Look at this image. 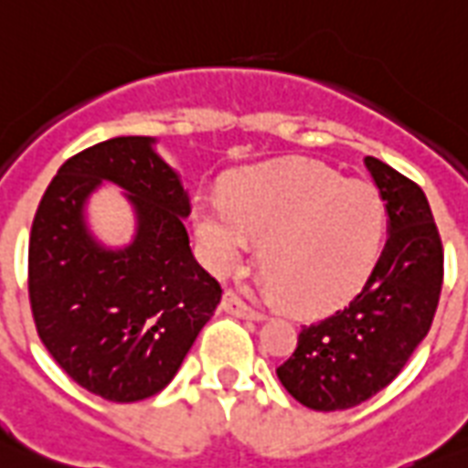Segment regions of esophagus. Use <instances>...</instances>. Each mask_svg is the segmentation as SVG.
I'll list each match as a JSON object with an SVG mask.
<instances>
[{
    "instance_id": "1",
    "label": "esophagus",
    "mask_w": 468,
    "mask_h": 468,
    "mask_svg": "<svg viewBox=\"0 0 468 468\" xmlns=\"http://www.w3.org/2000/svg\"><path fill=\"white\" fill-rule=\"evenodd\" d=\"M220 308L226 313H230V315H235V318H245V320H264V313L257 311V308L248 306L245 301L238 296V293L233 292H226L223 293V301H220Z\"/></svg>"
}]
</instances>
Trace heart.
<instances>
[{"label":"heart","mask_w":468,"mask_h":468,"mask_svg":"<svg viewBox=\"0 0 468 468\" xmlns=\"http://www.w3.org/2000/svg\"><path fill=\"white\" fill-rule=\"evenodd\" d=\"M194 223L213 271H240L262 242L267 296L289 299L299 313H325L369 282L384 248L386 206L371 184L342 179L320 162L284 160L235 176L226 201L201 198Z\"/></svg>","instance_id":"heart-1"}]
</instances>
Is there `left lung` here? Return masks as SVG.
Wrapping results in <instances>:
<instances>
[{
  "instance_id": "1",
  "label": "left lung",
  "mask_w": 468,
  "mask_h": 468,
  "mask_svg": "<svg viewBox=\"0 0 468 468\" xmlns=\"http://www.w3.org/2000/svg\"><path fill=\"white\" fill-rule=\"evenodd\" d=\"M388 213V240L347 308L303 325L277 377L313 410H347L391 384L425 340L442 292L444 255L422 189L364 157Z\"/></svg>"
}]
</instances>
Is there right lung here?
Segmentation results:
<instances>
[{
  "label": "right lung",
  "mask_w": 468,
  "mask_h": 468,
  "mask_svg": "<svg viewBox=\"0 0 468 468\" xmlns=\"http://www.w3.org/2000/svg\"><path fill=\"white\" fill-rule=\"evenodd\" d=\"M112 181L136 213L126 249L86 226V201ZM189 194L150 135H121L69 157L40 198L28 240L36 330L72 381L135 403L175 378L220 303V284L194 260Z\"/></svg>",
  "instance_id": "obj_1"
}]
</instances>
